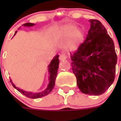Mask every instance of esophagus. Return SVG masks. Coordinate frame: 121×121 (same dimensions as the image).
Listing matches in <instances>:
<instances>
[{
	"instance_id": "esophagus-1",
	"label": "esophagus",
	"mask_w": 121,
	"mask_h": 121,
	"mask_svg": "<svg viewBox=\"0 0 121 121\" xmlns=\"http://www.w3.org/2000/svg\"><path fill=\"white\" fill-rule=\"evenodd\" d=\"M66 55L65 54H61L59 56V60H64L66 59Z\"/></svg>"
}]
</instances>
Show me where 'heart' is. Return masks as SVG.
<instances>
[{"label":"heart","instance_id":"heart-1","mask_svg":"<svg viewBox=\"0 0 121 121\" xmlns=\"http://www.w3.org/2000/svg\"><path fill=\"white\" fill-rule=\"evenodd\" d=\"M70 35L67 42V47L73 48L76 47L81 37V33L78 29H74L73 25H68L60 29L55 33L54 37L57 40H63Z\"/></svg>","mask_w":121,"mask_h":121}]
</instances>
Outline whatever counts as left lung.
Instances as JSON below:
<instances>
[{
	"label": "left lung",
	"instance_id": "obj_1",
	"mask_svg": "<svg viewBox=\"0 0 121 121\" xmlns=\"http://www.w3.org/2000/svg\"><path fill=\"white\" fill-rule=\"evenodd\" d=\"M85 41L71 55V67L81 92L98 96L113 84L117 55L112 39L100 21L90 19Z\"/></svg>",
	"mask_w": 121,
	"mask_h": 121
}]
</instances>
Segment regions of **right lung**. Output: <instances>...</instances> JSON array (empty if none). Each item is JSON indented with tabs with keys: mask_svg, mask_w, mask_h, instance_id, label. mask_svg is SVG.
<instances>
[{
	"mask_svg": "<svg viewBox=\"0 0 121 121\" xmlns=\"http://www.w3.org/2000/svg\"><path fill=\"white\" fill-rule=\"evenodd\" d=\"M24 26H32L33 25H35L34 23H26L23 24ZM17 33V31L15 32L14 35ZM59 55H56L53 60H51L50 62V65H48V72L49 74H50V77H49V84L48 85V86L47 87L45 90L42 92L39 93H33V92H29V91H26L23 90H21L20 88H17L16 85L13 83L11 79H10V82L13 86L14 88H15L17 91H19V92L23 94L25 96L28 97L31 99H37V98H40L42 97H43L45 96H47L48 95L50 92H51L52 90L53 89L54 86V84H55V81L56 78L57 76V70H58L59 68Z\"/></svg>",
	"mask_w": 121,
	"mask_h": 121,
	"instance_id": "right-lung-1",
	"label": "right lung"
}]
</instances>
